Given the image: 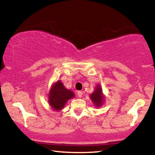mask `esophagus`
Here are the masks:
<instances>
[{
    "instance_id": "34e87169",
    "label": "esophagus",
    "mask_w": 155,
    "mask_h": 155,
    "mask_svg": "<svg viewBox=\"0 0 155 155\" xmlns=\"http://www.w3.org/2000/svg\"><path fill=\"white\" fill-rule=\"evenodd\" d=\"M77 95H78V97H79V98H81V97H82V96H83V92L81 91H78L77 92Z\"/></svg>"
}]
</instances>
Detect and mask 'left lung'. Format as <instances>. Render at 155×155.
<instances>
[{
  "mask_svg": "<svg viewBox=\"0 0 155 155\" xmlns=\"http://www.w3.org/2000/svg\"><path fill=\"white\" fill-rule=\"evenodd\" d=\"M90 98L91 100L94 105L97 108H99L103 106L104 103V96L103 93L101 86L100 85H96L92 94H90Z\"/></svg>",
  "mask_w": 155,
  "mask_h": 155,
  "instance_id": "left-lung-1",
  "label": "left lung"
}]
</instances>
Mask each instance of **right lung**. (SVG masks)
<instances>
[{
  "label": "right lung",
  "mask_w": 155,
  "mask_h": 155,
  "mask_svg": "<svg viewBox=\"0 0 155 155\" xmlns=\"http://www.w3.org/2000/svg\"><path fill=\"white\" fill-rule=\"evenodd\" d=\"M75 96L74 92L65 87L60 80L52 83L48 93V104L55 111H59L64 108L70 99Z\"/></svg>",
  "instance_id": "add662e5"
}]
</instances>
